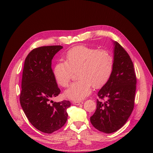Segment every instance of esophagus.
Returning a JSON list of instances; mask_svg holds the SVG:
<instances>
[{
    "label": "esophagus",
    "instance_id": "34e87169",
    "mask_svg": "<svg viewBox=\"0 0 153 153\" xmlns=\"http://www.w3.org/2000/svg\"><path fill=\"white\" fill-rule=\"evenodd\" d=\"M83 103H84V102H83L82 101H73V103L74 105H82Z\"/></svg>",
    "mask_w": 153,
    "mask_h": 153
}]
</instances>
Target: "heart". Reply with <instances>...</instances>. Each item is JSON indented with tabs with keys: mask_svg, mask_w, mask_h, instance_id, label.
Masks as SVG:
<instances>
[{
	"mask_svg": "<svg viewBox=\"0 0 153 153\" xmlns=\"http://www.w3.org/2000/svg\"><path fill=\"white\" fill-rule=\"evenodd\" d=\"M66 62L55 65L53 75L57 84L67 87L76 71L77 81L64 92L66 98L80 101L89 95L93 86L98 89L106 84L112 75L114 59L106 50H98L85 45L76 46L66 54Z\"/></svg>",
	"mask_w": 153,
	"mask_h": 153,
	"instance_id": "1",
	"label": "heart"
}]
</instances>
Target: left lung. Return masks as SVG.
I'll list each match as a JSON object with an SVG mask.
<instances>
[{"label": "left lung", "mask_w": 153, "mask_h": 153, "mask_svg": "<svg viewBox=\"0 0 153 153\" xmlns=\"http://www.w3.org/2000/svg\"><path fill=\"white\" fill-rule=\"evenodd\" d=\"M113 71L98 93L96 110L90 118L96 129L106 133L117 131L126 123L135 105L137 77L129 54L114 42Z\"/></svg>", "instance_id": "left-lung-1"}]
</instances>
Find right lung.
Segmentation results:
<instances>
[{
  "label": "right lung",
  "instance_id": "add662e5",
  "mask_svg": "<svg viewBox=\"0 0 153 153\" xmlns=\"http://www.w3.org/2000/svg\"><path fill=\"white\" fill-rule=\"evenodd\" d=\"M62 48L61 45H52L33 49L27 55L23 69L21 106L33 126L45 133H52L65 124L66 110L71 105L68 100H51L61 92L52 69V60Z\"/></svg>",
  "mask_w": 153,
  "mask_h": 153
}]
</instances>
